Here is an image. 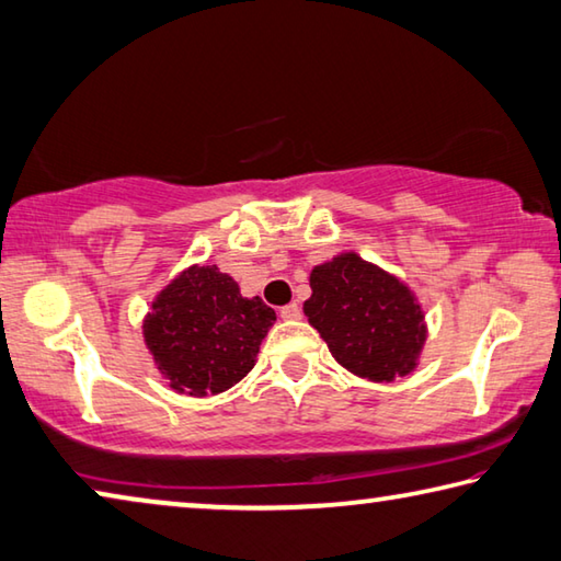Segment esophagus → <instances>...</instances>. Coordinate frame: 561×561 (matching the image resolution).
Listing matches in <instances>:
<instances>
[{"label":"esophagus","mask_w":561,"mask_h":561,"mask_svg":"<svg viewBox=\"0 0 561 561\" xmlns=\"http://www.w3.org/2000/svg\"><path fill=\"white\" fill-rule=\"evenodd\" d=\"M280 318L283 320H298L300 318V306L298 302H288V306L280 308Z\"/></svg>","instance_id":"obj_1"}]
</instances>
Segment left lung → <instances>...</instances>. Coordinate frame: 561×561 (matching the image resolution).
<instances>
[{
	"mask_svg": "<svg viewBox=\"0 0 561 561\" xmlns=\"http://www.w3.org/2000/svg\"><path fill=\"white\" fill-rule=\"evenodd\" d=\"M302 313L347 373L392 382L415 373L427 343L425 310L398 275L343 251L313 265Z\"/></svg>",
	"mask_w": 561,
	"mask_h": 561,
	"instance_id": "8db88e82",
	"label": "left lung"
}]
</instances>
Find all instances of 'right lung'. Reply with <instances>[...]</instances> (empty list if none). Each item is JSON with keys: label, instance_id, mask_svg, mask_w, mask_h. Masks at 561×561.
I'll return each mask as SVG.
<instances>
[{"label": "right lung", "instance_id": "obj_1", "mask_svg": "<svg viewBox=\"0 0 561 561\" xmlns=\"http://www.w3.org/2000/svg\"><path fill=\"white\" fill-rule=\"evenodd\" d=\"M273 323L275 310L259 296L243 298L218 265L194 263L156 293L141 335L173 392L208 398L253 370Z\"/></svg>", "mask_w": 561, "mask_h": 561}]
</instances>
